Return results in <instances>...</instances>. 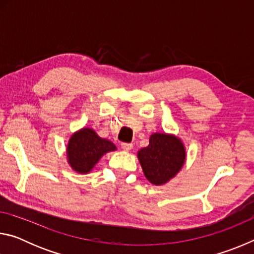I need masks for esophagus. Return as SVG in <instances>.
<instances>
[{
  "instance_id": "obj_1",
  "label": "esophagus",
  "mask_w": 254,
  "mask_h": 254,
  "mask_svg": "<svg viewBox=\"0 0 254 254\" xmlns=\"http://www.w3.org/2000/svg\"><path fill=\"white\" fill-rule=\"evenodd\" d=\"M121 147H122L123 150H126V151H130V150H132V148H133V144H132V143H126V142H123V143L121 144Z\"/></svg>"
}]
</instances>
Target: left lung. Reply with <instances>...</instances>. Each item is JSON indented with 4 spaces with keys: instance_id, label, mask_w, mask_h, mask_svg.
Instances as JSON below:
<instances>
[{
    "instance_id": "obj_1",
    "label": "left lung",
    "mask_w": 254,
    "mask_h": 254,
    "mask_svg": "<svg viewBox=\"0 0 254 254\" xmlns=\"http://www.w3.org/2000/svg\"><path fill=\"white\" fill-rule=\"evenodd\" d=\"M136 154L145 178L156 186H162L176 177L187 157L183 140L165 132L152 133L148 147L140 149Z\"/></svg>"
}]
</instances>
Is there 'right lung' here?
<instances>
[{
	"label": "right lung",
	"mask_w": 254,
	"mask_h": 254,
	"mask_svg": "<svg viewBox=\"0 0 254 254\" xmlns=\"http://www.w3.org/2000/svg\"><path fill=\"white\" fill-rule=\"evenodd\" d=\"M112 151H117L113 142L101 137L94 128L84 127L72 133L68 140L67 162L75 173L86 175L105 153Z\"/></svg>",
	"instance_id": "add662e5"
}]
</instances>
